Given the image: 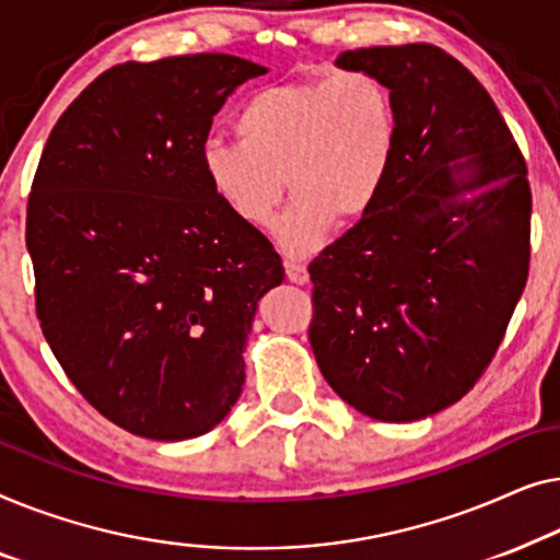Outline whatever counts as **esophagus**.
Returning <instances> with one entry per match:
<instances>
[{
    "mask_svg": "<svg viewBox=\"0 0 560 560\" xmlns=\"http://www.w3.org/2000/svg\"><path fill=\"white\" fill-rule=\"evenodd\" d=\"M283 269H287V279L291 283H306V281H310V271H306L304 264L287 261V264H283Z\"/></svg>",
    "mask_w": 560,
    "mask_h": 560,
    "instance_id": "34e87169",
    "label": "esophagus"
}]
</instances>
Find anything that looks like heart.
Masks as SVG:
<instances>
[{
	"mask_svg": "<svg viewBox=\"0 0 560 560\" xmlns=\"http://www.w3.org/2000/svg\"><path fill=\"white\" fill-rule=\"evenodd\" d=\"M238 139H208L202 177L215 200L254 231H269L283 192H294L279 228L291 256L314 254L332 225L375 208L398 154V108L381 78L342 70L314 81L266 85L235 116Z\"/></svg>",
	"mask_w": 560,
	"mask_h": 560,
	"instance_id": "heart-1",
	"label": "heart"
}]
</instances>
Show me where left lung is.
<instances>
[{
  "label": "left lung",
  "instance_id": "1",
  "mask_svg": "<svg viewBox=\"0 0 560 560\" xmlns=\"http://www.w3.org/2000/svg\"><path fill=\"white\" fill-rule=\"evenodd\" d=\"M337 66L388 85L400 137L375 208L310 264V342L345 404L419 421L475 388L523 296L527 167L485 85L441 47H360Z\"/></svg>",
  "mask_w": 560,
  "mask_h": 560
}]
</instances>
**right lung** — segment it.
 <instances>
[{"mask_svg":"<svg viewBox=\"0 0 560 560\" xmlns=\"http://www.w3.org/2000/svg\"><path fill=\"white\" fill-rule=\"evenodd\" d=\"M266 68L223 52L124 62L52 126L27 200L43 335L70 383L131 434L183 441L231 413L258 299L283 281L261 231L210 192L200 149Z\"/></svg>","mask_w":560,"mask_h":560,"instance_id":"obj_1","label":"right lung"}]
</instances>
